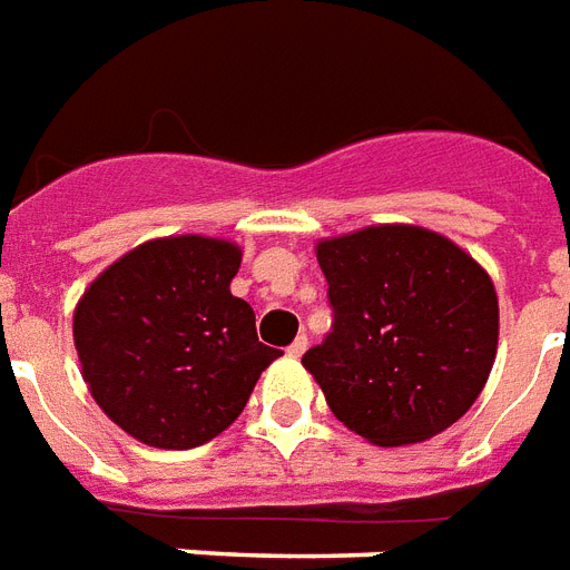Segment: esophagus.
Instances as JSON below:
<instances>
[{"mask_svg":"<svg viewBox=\"0 0 570 570\" xmlns=\"http://www.w3.org/2000/svg\"><path fill=\"white\" fill-rule=\"evenodd\" d=\"M307 350V335H298L296 341H293V344H289V347H286V353H289V356H293V360H298V356H302V353H305Z\"/></svg>","mask_w":570,"mask_h":570,"instance_id":"esophagus-1","label":"esophagus"}]
</instances>
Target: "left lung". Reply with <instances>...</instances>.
<instances>
[{
	"label": "left lung",
	"instance_id": "1",
	"mask_svg": "<svg viewBox=\"0 0 570 570\" xmlns=\"http://www.w3.org/2000/svg\"><path fill=\"white\" fill-rule=\"evenodd\" d=\"M335 314L302 356L332 414L377 446L420 444L456 423L487 386L499 296L459 244L386 223L317 244Z\"/></svg>",
	"mask_w": 570,
	"mask_h": 570
}]
</instances>
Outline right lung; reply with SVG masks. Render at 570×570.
<instances>
[{"label":"right lung","mask_w":570,"mask_h":570,"mask_svg":"<svg viewBox=\"0 0 570 570\" xmlns=\"http://www.w3.org/2000/svg\"><path fill=\"white\" fill-rule=\"evenodd\" d=\"M242 247L208 235L138 244L75 307V347L96 404L159 450L208 444L229 429L281 350L232 296Z\"/></svg>","instance_id":"add662e5"}]
</instances>
